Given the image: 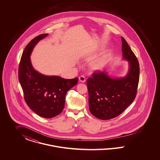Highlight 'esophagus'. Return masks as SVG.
<instances>
[{
	"instance_id": "esophagus-1",
	"label": "esophagus",
	"mask_w": 160,
	"mask_h": 160,
	"mask_svg": "<svg viewBox=\"0 0 160 160\" xmlns=\"http://www.w3.org/2000/svg\"><path fill=\"white\" fill-rule=\"evenodd\" d=\"M79 80L82 83H84L86 82V78L83 76H81L79 77Z\"/></svg>"
}]
</instances>
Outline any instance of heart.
<instances>
[{
    "mask_svg": "<svg viewBox=\"0 0 160 160\" xmlns=\"http://www.w3.org/2000/svg\"><path fill=\"white\" fill-rule=\"evenodd\" d=\"M100 65H101V62L98 61V62H95V63H93V68H99V66H100Z\"/></svg>",
    "mask_w": 160,
    "mask_h": 160,
    "instance_id": "obj_1",
    "label": "heart"
}]
</instances>
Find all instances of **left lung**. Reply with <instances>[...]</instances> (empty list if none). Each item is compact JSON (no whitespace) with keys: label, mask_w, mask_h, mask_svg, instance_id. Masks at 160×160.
<instances>
[{"label":"left lung","mask_w":160,"mask_h":160,"mask_svg":"<svg viewBox=\"0 0 160 160\" xmlns=\"http://www.w3.org/2000/svg\"><path fill=\"white\" fill-rule=\"evenodd\" d=\"M122 39L123 58L129 62L128 74L112 78L105 72H94L87 80L89 107L92 114L102 120L118 116L133 102L137 95L140 67L137 57Z\"/></svg>","instance_id":"1"}]
</instances>
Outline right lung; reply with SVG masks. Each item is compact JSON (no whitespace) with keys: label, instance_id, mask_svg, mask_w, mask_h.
<instances>
[{"label":"right lung","instance_id":"right-lung-1","mask_svg":"<svg viewBox=\"0 0 160 160\" xmlns=\"http://www.w3.org/2000/svg\"><path fill=\"white\" fill-rule=\"evenodd\" d=\"M47 35V33L38 35L25 47L19 63L18 80L24 100L31 110L42 118H52L62 112L66 94L77 84L78 78L44 76L32 67L31 53L38 42Z\"/></svg>","mask_w":160,"mask_h":160}]
</instances>
